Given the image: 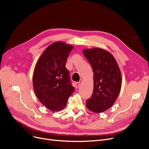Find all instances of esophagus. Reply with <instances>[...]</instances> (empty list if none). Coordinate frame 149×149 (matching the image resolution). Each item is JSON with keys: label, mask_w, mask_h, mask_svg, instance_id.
<instances>
[{"label": "esophagus", "mask_w": 149, "mask_h": 149, "mask_svg": "<svg viewBox=\"0 0 149 149\" xmlns=\"http://www.w3.org/2000/svg\"><path fill=\"white\" fill-rule=\"evenodd\" d=\"M80 81L76 82V83H75V87H76V88H78L80 86Z\"/></svg>", "instance_id": "obj_1"}]
</instances>
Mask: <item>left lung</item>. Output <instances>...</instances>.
I'll return each mask as SVG.
<instances>
[{"label":"left lung","instance_id":"8db88e82","mask_svg":"<svg viewBox=\"0 0 149 149\" xmlns=\"http://www.w3.org/2000/svg\"><path fill=\"white\" fill-rule=\"evenodd\" d=\"M84 56L93 68L94 88L86 106L91 111L103 112L116 101L122 86V76L111 53L99 48L85 49Z\"/></svg>","mask_w":149,"mask_h":149}]
</instances>
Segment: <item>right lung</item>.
Wrapping results in <instances>:
<instances>
[{"instance_id":"add662e5","label":"right lung","mask_w":149,"mask_h":149,"mask_svg":"<svg viewBox=\"0 0 149 149\" xmlns=\"http://www.w3.org/2000/svg\"><path fill=\"white\" fill-rule=\"evenodd\" d=\"M73 46L63 42L49 45L38 59L33 74L35 94L51 111H59L74 91L65 62Z\"/></svg>"}]
</instances>
